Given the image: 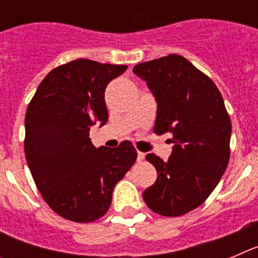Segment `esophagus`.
I'll use <instances>...</instances> for the list:
<instances>
[{"label": "esophagus", "mask_w": 258, "mask_h": 258, "mask_svg": "<svg viewBox=\"0 0 258 258\" xmlns=\"http://www.w3.org/2000/svg\"><path fill=\"white\" fill-rule=\"evenodd\" d=\"M137 160L140 161H143L145 160V154H143V152H138V156H137Z\"/></svg>", "instance_id": "1"}]
</instances>
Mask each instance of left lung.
I'll return each instance as SVG.
<instances>
[{"label":"left lung","mask_w":258,"mask_h":258,"mask_svg":"<svg viewBox=\"0 0 258 258\" xmlns=\"http://www.w3.org/2000/svg\"><path fill=\"white\" fill-rule=\"evenodd\" d=\"M133 72L157 103L154 133H170L173 143L168 161L146 155L157 178L143 199L155 213L182 216L206 202L226 170L231 121L217 86L183 56L145 61Z\"/></svg>","instance_id":"1"}]
</instances>
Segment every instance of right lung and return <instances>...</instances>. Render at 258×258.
<instances>
[{
    "label": "right lung",
    "mask_w": 258,
    "mask_h": 258,
    "mask_svg": "<svg viewBox=\"0 0 258 258\" xmlns=\"http://www.w3.org/2000/svg\"><path fill=\"white\" fill-rule=\"evenodd\" d=\"M126 66L77 59L49 72L26 113L24 151L31 174L47 206L74 222L107 213L116 183L137 160L129 141L95 147L93 125L108 120L104 90Z\"/></svg>",
    "instance_id": "1"
}]
</instances>
